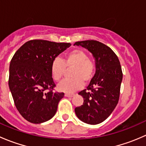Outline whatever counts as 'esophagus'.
Listing matches in <instances>:
<instances>
[{"label": "esophagus", "mask_w": 146, "mask_h": 146, "mask_svg": "<svg viewBox=\"0 0 146 146\" xmlns=\"http://www.w3.org/2000/svg\"><path fill=\"white\" fill-rule=\"evenodd\" d=\"M65 96L68 97V98H72V97L75 96V94H70V93H66Z\"/></svg>", "instance_id": "obj_1"}]
</instances>
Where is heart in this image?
Here are the masks:
<instances>
[{
  "label": "heart",
  "instance_id": "obj_1",
  "mask_svg": "<svg viewBox=\"0 0 146 146\" xmlns=\"http://www.w3.org/2000/svg\"><path fill=\"white\" fill-rule=\"evenodd\" d=\"M66 67H74L71 76L73 78L65 79L58 85L61 92H73L80 90L85 84L92 80L95 75L96 66L93 60L82 50L76 49L68 53L64 60L56 58L51 66V75L56 81H59L64 76Z\"/></svg>",
  "mask_w": 146,
  "mask_h": 146
}]
</instances>
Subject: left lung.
Instances as JSON below:
<instances>
[{"label":"left lung","mask_w":146,"mask_h":146,"mask_svg":"<svg viewBox=\"0 0 146 146\" xmlns=\"http://www.w3.org/2000/svg\"><path fill=\"white\" fill-rule=\"evenodd\" d=\"M75 45L87 48L93 56L96 70L87 89L78 95L83 104L76 107L78 118L91 125L100 123L110 117L119 102L121 67L115 53L107 45L95 40L77 42Z\"/></svg>","instance_id":"8db88e82"}]
</instances>
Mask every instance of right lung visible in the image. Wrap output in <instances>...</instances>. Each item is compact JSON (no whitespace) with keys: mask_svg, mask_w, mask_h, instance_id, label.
<instances>
[{"mask_svg":"<svg viewBox=\"0 0 146 146\" xmlns=\"http://www.w3.org/2000/svg\"><path fill=\"white\" fill-rule=\"evenodd\" d=\"M70 43L35 39L24 44L10 64L9 85L15 104L28 121L41 123L56 114L64 92H54L51 75L53 61L70 47ZM49 89L47 93L45 90Z\"/></svg>","mask_w":146,"mask_h":146,"instance_id":"right-lung-1","label":"right lung"}]
</instances>
